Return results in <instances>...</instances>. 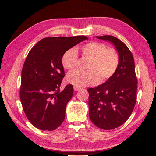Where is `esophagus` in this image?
Here are the masks:
<instances>
[{"instance_id":"esophagus-1","label":"esophagus","mask_w":156,"mask_h":156,"mask_svg":"<svg viewBox=\"0 0 156 156\" xmlns=\"http://www.w3.org/2000/svg\"><path fill=\"white\" fill-rule=\"evenodd\" d=\"M73 89H74L75 91H78V90H79L80 89H81V88H79V87H73Z\"/></svg>"}]
</instances>
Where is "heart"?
<instances>
[{"label": "heart", "mask_w": 156, "mask_h": 156, "mask_svg": "<svg viewBox=\"0 0 156 156\" xmlns=\"http://www.w3.org/2000/svg\"><path fill=\"white\" fill-rule=\"evenodd\" d=\"M81 51L84 57L89 59L87 72L75 70L66 77L68 83L79 87L95 85L99 81H105L115 74L119 67L120 57L113 48H106L105 45L90 41L83 45ZM63 67L68 70L78 65L77 52L73 49L67 50L62 56Z\"/></svg>", "instance_id": "heart-1"}]
</instances>
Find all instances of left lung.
<instances>
[{
	"label": "left lung",
	"mask_w": 156,
	"mask_h": 156,
	"mask_svg": "<svg viewBox=\"0 0 156 156\" xmlns=\"http://www.w3.org/2000/svg\"><path fill=\"white\" fill-rule=\"evenodd\" d=\"M97 37L114 45L120 57L119 67L110 79L87 90L90 119L99 128L109 130L129 118L136 103L137 79L133 55L124 42L112 36Z\"/></svg>",
	"instance_id": "obj_1"
}]
</instances>
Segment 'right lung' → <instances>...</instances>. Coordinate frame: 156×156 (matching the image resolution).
<instances>
[{"instance_id": "add662e5", "label": "right lung", "mask_w": 156, "mask_h": 156, "mask_svg": "<svg viewBox=\"0 0 156 156\" xmlns=\"http://www.w3.org/2000/svg\"><path fill=\"white\" fill-rule=\"evenodd\" d=\"M85 40L84 36L45 37L28 54L21 72L20 100L28 120L36 128L53 131L64 120L73 87L69 84L60 91L65 75L61 60L64 52Z\"/></svg>"}]
</instances>
